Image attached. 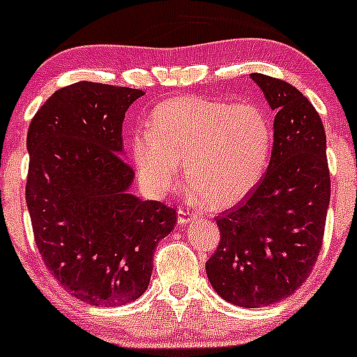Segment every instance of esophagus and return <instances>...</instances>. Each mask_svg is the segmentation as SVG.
Masks as SVG:
<instances>
[{
    "label": "esophagus",
    "mask_w": 357,
    "mask_h": 357,
    "mask_svg": "<svg viewBox=\"0 0 357 357\" xmlns=\"http://www.w3.org/2000/svg\"><path fill=\"white\" fill-rule=\"evenodd\" d=\"M197 215L193 212H190L188 208H179L178 211V222L179 225H186V222L195 221Z\"/></svg>",
    "instance_id": "esophagus-1"
}]
</instances>
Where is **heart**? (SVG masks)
I'll return each mask as SVG.
<instances>
[{
	"label": "heart",
	"instance_id": "b5f03b06",
	"mask_svg": "<svg viewBox=\"0 0 357 357\" xmlns=\"http://www.w3.org/2000/svg\"><path fill=\"white\" fill-rule=\"evenodd\" d=\"M273 150V124L255 103L178 96L150 114L131 136L139 181L153 197L178 183L181 162L193 192L211 207L238 204L255 188Z\"/></svg>",
	"mask_w": 357,
	"mask_h": 357
}]
</instances>
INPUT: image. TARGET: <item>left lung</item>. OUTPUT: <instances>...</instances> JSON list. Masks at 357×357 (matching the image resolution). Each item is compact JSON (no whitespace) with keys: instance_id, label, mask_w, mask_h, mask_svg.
<instances>
[{"instance_id":"8db88e82","label":"left lung","mask_w":357,"mask_h":357,"mask_svg":"<svg viewBox=\"0 0 357 357\" xmlns=\"http://www.w3.org/2000/svg\"><path fill=\"white\" fill-rule=\"evenodd\" d=\"M275 115L268 171L245 200L215 218L221 240L205 264L212 289L238 307H264L311 275L330 204L326 135L297 88L250 74Z\"/></svg>"}]
</instances>
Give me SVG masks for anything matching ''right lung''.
Segmentation results:
<instances>
[{
  "mask_svg": "<svg viewBox=\"0 0 357 357\" xmlns=\"http://www.w3.org/2000/svg\"><path fill=\"white\" fill-rule=\"evenodd\" d=\"M142 89L81 81L53 93L27 132L25 202L48 271L91 305H124L145 294L153 252L176 211L129 193L122 122Z\"/></svg>",
  "mask_w": 357,
  "mask_h": 357,
  "instance_id": "add662e5",
  "label": "right lung"
}]
</instances>
